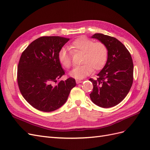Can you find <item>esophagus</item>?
I'll return each instance as SVG.
<instances>
[{
    "instance_id": "1",
    "label": "esophagus",
    "mask_w": 150,
    "mask_h": 150,
    "mask_svg": "<svg viewBox=\"0 0 150 150\" xmlns=\"http://www.w3.org/2000/svg\"><path fill=\"white\" fill-rule=\"evenodd\" d=\"M76 83H77V84H79V83H82L83 81H81V80L77 79V80H76Z\"/></svg>"
}]
</instances>
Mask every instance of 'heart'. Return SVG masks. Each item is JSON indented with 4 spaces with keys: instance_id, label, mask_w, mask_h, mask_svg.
<instances>
[{
    "instance_id": "1",
    "label": "heart",
    "mask_w": 150,
    "mask_h": 150,
    "mask_svg": "<svg viewBox=\"0 0 150 150\" xmlns=\"http://www.w3.org/2000/svg\"><path fill=\"white\" fill-rule=\"evenodd\" d=\"M70 49L74 52H83V64L76 66L70 72V76L76 79H83L91 73L93 69L99 70L106 64L108 49L101 42H94L91 39L81 37L71 44ZM71 57V51L66 47H62L58 52V60L66 69H69L72 65Z\"/></svg>"
}]
</instances>
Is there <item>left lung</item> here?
Listing matches in <instances>:
<instances>
[{
  "label": "left lung",
  "mask_w": 150,
  "mask_h": 150,
  "mask_svg": "<svg viewBox=\"0 0 150 150\" xmlns=\"http://www.w3.org/2000/svg\"><path fill=\"white\" fill-rule=\"evenodd\" d=\"M108 49L107 62L96 79H89L93 84L89 94L91 101L99 107L108 108L121 103L128 94L133 81V62L128 50L115 38L94 34Z\"/></svg>",
  "instance_id": "8db88e82"
}]
</instances>
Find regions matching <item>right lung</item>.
Listing matches in <instances>:
<instances>
[{"instance_id":"obj_1","label":"right lung","mask_w":150,"mask_h":150,"mask_svg":"<svg viewBox=\"0 0 150 150\" xmlns=\"http://www.w3.org/2000/svg\"><path fill=\"white\" fill-rule=\"evenodd\" d=\"M69 40L43 36L31 42L22 53L17 67V83L22 96L30 105L51 112L64 104L76 83L74 78L57 81L65 74L58 52Z\"/></svg>"}]
</instances>
